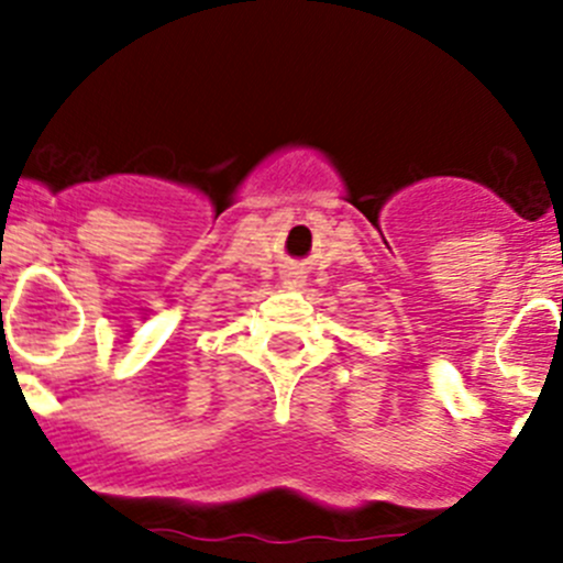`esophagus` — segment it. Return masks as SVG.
Segmentation results:
<instances>
[{
    "mask_svg": "<svg viewBox=\"0 0 563 563\" xmlns=\"http://www.w3.org/2000/svg\"><path fill=\"white\" fill-rule=\"evenodd\" d=\"M307 278L301 276V273H287L285 276V287H290V290H298V287H305Z\"/></svg>",
    "mask_w": 563,
    "mask_h": 563,
    "instance_id": "1",
    "label": "esophagus"
}]
</instances>
